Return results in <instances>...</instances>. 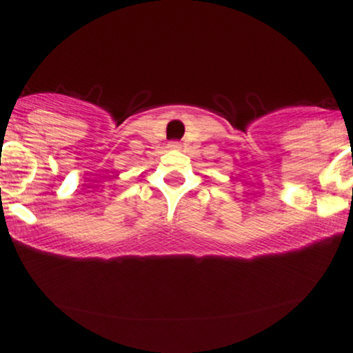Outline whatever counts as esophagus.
Masks as SVG:
<instances>
[{
	"mask_svg": "<svg viewBox=\"0 0 353 353\" xmlns=\"http://www.w3.org/2000/svg\"><path fill=\"white\" fill-rule=\"evenodd\" d=\"M168 148H169V149H172V151H181L182 144L179 143V141H171V143L168 144Z\"/></svg>",
	"mask_w": 353,
	"mask_h": 353,
	"instance_id": "obj_1",
	"label": "esophagus"
}]
</instances>
